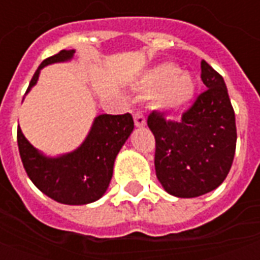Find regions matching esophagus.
<instances>
[{"label": "esophagus", "mask_w": 260, "mask_h": 260, "mask_svg": "<svg viewBox=\"0 0 260 260\" xmlns=\"http://www.w3.org/2000/svg\"><path fill=\"white\" fill-rule=\"evenodd\" d=\"M134 121H135V125L138 128H143L146 125V118H145V115L141 111H136L134 114Z\"/></svg>", "instance_id": "obj_1"}]
</instances>
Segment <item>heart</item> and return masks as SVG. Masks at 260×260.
I'll return each mask as SVG.
<instances>
[{
    "mask_svg": "<svg viewBox=\"0 0 260 260\" xmlns=\"http://www.w3.org/2000/svg\"><path fill=\"white\" fill-rule=\"evenodd\" d=\"M138 89L147 96L161 111H178L186 107L196 93V80L192 74L170 62L153 67L138 80Z\"/></svg>",
    "mask_w": 260,
    "mask_h": 260,
    "instance_id": "heart-1",
    "label": "heart"
}]
</instances>
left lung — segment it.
Instances as JSON below:
<instances>
[{
    "label": "left lung",
    "instance_id": "8db88e82",
    "mask_svg": "<svg viewBox=\"0 0 260 260\" xmlns=\"http://www.w3.org/2000/svg\"><path fill=\"white\" fill-rule=\"evenodd\" d=\"M207 90L180 122L153 111L147 125L156 138L154 167L164 191L177 198H196L216 189L234 160L237 128L227 86L206 61L201 62Z\"/></svg>",
    "mask_w": 260,
    "mask_h": 260
}]
</instances>
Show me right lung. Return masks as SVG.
<instances>
[{
  "instance_id": "obj_1",
  "label": "right lung",
  "mask_w": 260,
  "mask_h": 260,
  "mask_svg": "<svg viewBox=\"0 0 260 260\" xmlns=\"http://www.w3.org/2000/svg\"><path fill=\"white\" fill-rule=\"evenodd\" d=\"M75 50H62L44 59L33 75L26 94L39 80L44 67L67 62ZM134 131L131 114L97 115L85 141L75 150L57 157L39 152L18 126L20 158L31 182L54 201L64 205H87L99 201L107 191L113 177L114 161Z\"/></svg>"
}]
</instances>
